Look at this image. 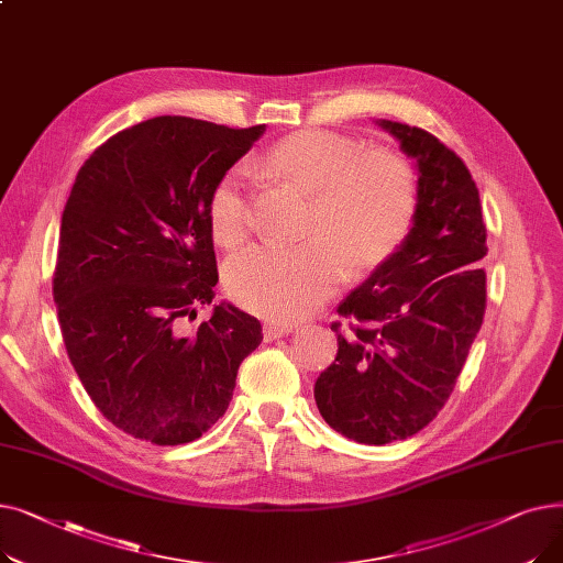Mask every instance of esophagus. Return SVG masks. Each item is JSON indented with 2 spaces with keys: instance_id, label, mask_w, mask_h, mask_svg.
Segmentation results:
<instances>
[{
  "instance_id": "1",
  "label": "esophagus",
  "mask_w": 563,
  "mask_h": 563,
  "mask_svg": "<svg viewBox=\"0 0 563 563\" xmlns=\"http://www.w3.org/2000/svg\"><path fill=\"white\" fill-rule=\"evenodd\" d=\"M294 331H297V327H291V323H280V321H272V319H266L264 321V329H262L266 342L285 338V335H289Z\"/></svg>"
}]
</instances>
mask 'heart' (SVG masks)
Returning a JSON list of instances; mask_svg holds the SVG:
<instances>
[{
	"label": "heart",
	"mask_w": 563,
	"mask_h": 563,
	"mask_svg": "<svg viewBox=\"0 0 563 563\" xmlns=\"http://www.w3.org/2000/svg\"><path fill=\"white\" fill-rule=\"evenodd\" d=\"M278 180L312 194L308 234L297 249L251 246L225 264L230 297L272 321L308 317L344 276L376 269L406 240L418 207L410 164L390 151H363L353 136L308 128L280 139L264 157ZM207 219L214 242L240 246L253 228L242 170L214 185Z\"/></svg>",
	"instance_id": "b5f03b06"
}]
</instances>
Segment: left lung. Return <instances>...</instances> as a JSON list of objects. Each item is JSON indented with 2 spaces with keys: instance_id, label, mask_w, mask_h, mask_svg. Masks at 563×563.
Wrapping results in <instances>:
<instances>
[{
  "instance_id": "obj_1",
  "label": "left lung",
  "mask_w": 563,
  "mask_h": 563,
  "mask_svg": "<svg viewBox=\"0 0 563 563\" xmlns=\"http://www.w3.org/2000/svg\"><path fill=\"white\" fill-rule=\"evenodd\" d=\"M418 170V207L401 246L338 306L361 327L314 383L321 418L363 445L424 429L450 399L486 310V225L463 159L433 134L376 121Z\"/></svg>"
}]
</instances>
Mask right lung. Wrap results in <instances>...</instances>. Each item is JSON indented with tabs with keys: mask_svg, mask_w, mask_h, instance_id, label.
<instances>
[{
	"mask_svg": "<svg viewBox=\"0 0 563 563\" xmlns=\"http://www.w3.org/2000/svg\"><path fill=\"white\" fill-rule=\"evenodd\" d=\"M264 130L157 115L107 139L75 177L52 287L68 358L102 416L153 445L210 429L262 342L230 303L191 335L183 321L219 283L212 189Z\"/></svg>",
	"mask_w": 563,
	"mask_h": 563,
	"instance_id": "obj_1",
	"label": "right lung"
}]
</instances>
